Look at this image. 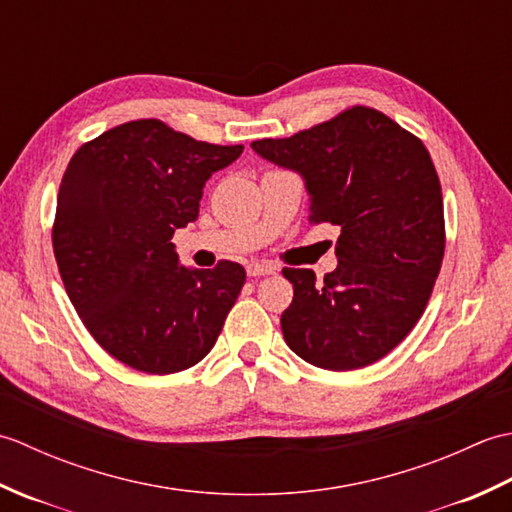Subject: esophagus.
Returning a JSON list of instances; mask_svg holds the SVG:
<instances>
[{
  "label": "esophagus",
  "instance_id": "34e87169",
  "mask_svg": "<svg viewBox=\"0 0 512 512\" xmlns=\"http://www.w3.org/2000/svg\"><path fill=\"white\" fill-rule=\"evenodd\" d=\"M248 277H262V275H275L277 268L268 262H250L246 266Z\"/></svg>",
  "mask_w": 512,
  "mask_h": 512
}]
</instances>
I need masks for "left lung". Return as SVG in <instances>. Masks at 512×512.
Segmentation results:
<instances>
[{
  "label": "left lung",
  "instance_id": "obj_1",
  "mask_svg": "<svg viewBox=\"0 0 512 512\" xmlns=\"http://www.w3.org/2000/svg\"><path fill=\"white\" fill-rule=\"evenodd\" d=\"M250 147L299 173L312 224L341 228L339 266L323 284L308 268H284L295 288L281 314L288 347L332 372L376 363L418 323L442 266V189L427 147L363 105Z\"/></svg>",
  "mask_w": 512,
  "mask_h": 512
}]
</instances>
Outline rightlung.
Instances as JSON below:
<instances>
[{"label": "right lung", "instance_id": "1", "mask_svg": "<svg viewBox=\"0 0 512 512\" xmlns=\"http://www.w3.org/2000/svg\"><path fill=\"white\" fill-rule=\"evenodd\" d=\"M242 151L143 118L81 145L63 173L52 246L65 292L96 343L138 372L200 363L242 292V266H180L171 242Z\"/></svg>", "mask_w": 512, "mask_h": 512}]
</instances>
